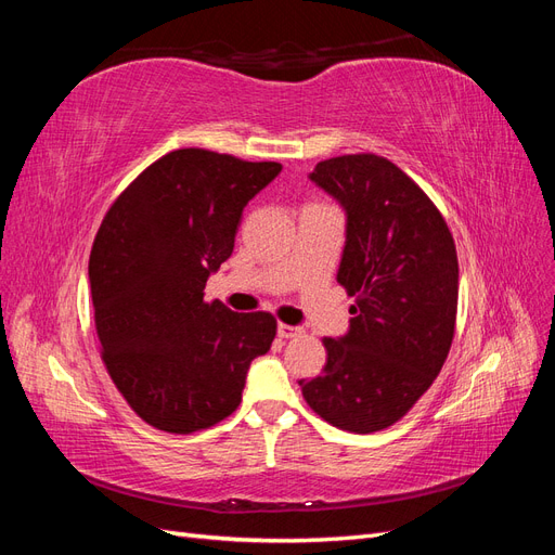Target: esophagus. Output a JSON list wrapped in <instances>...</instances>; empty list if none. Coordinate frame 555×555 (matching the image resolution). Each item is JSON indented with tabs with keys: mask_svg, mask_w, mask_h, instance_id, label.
Returning <instances> with one entry per match:
<instances>
[{
	"mask_svg": "<svg viewBox=\"0 0 555 555\" xmlns=\"http://www.w3.org/2000/svg\"><path fill=\"white\" fill-rule=\"evenodd\" d=\"M304 333V328L300 326H289V324H278V335L280 338H284V340H289V338H298V335Z\"/></svg>",
	"mask_w": 555,
	"mask_h": 555,
	"instance_id": "1",
	"label": "esophagus"
}]
</instances>
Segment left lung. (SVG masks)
Returning <instances> with one entry per match:
<instances>
[{
  "instance_id": "8db88e82",
  "label": "left lung",
  "mask_w": 555,
  "mask_h": 555,
  "mask_svg": "<svg viewBox=\"0 0 555 555\" xmlns=\"http://www.w3.org/2000/svg\"><path fill=\"white\" fill-rule=\"evenodd\" d=\"M345 210L338 282L357 296L326 365L298 379L308 405L349 433L396 424L440 375L453 340L459 259L418 184L377 155L319 162L308 176Z\"/></svg>"
}]
</instances>
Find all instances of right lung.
Masks as SVG:
<instances>
[{
    "mask_svg": "<svg viewBox=\"0 0 555 555\" xmlns=\"http://www.w3.org/2000/svg\"><path fill=\"white\" fill-rule=\"evenodd\" d=\"M282 166L184 147L133 180L90 255L99 343L115 386L145 424L194 433L241 405L249 363L271 349L268 312L206 304L231 257L243 208Z\"/></svg>",
    "mask_w": 555,
    "mask_h": 555,
    "instance_id": "1",
    "label": "right lung"
}]
</instances>
